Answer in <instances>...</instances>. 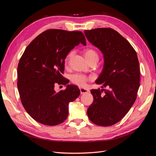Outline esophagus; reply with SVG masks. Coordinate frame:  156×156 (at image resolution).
<instances>
[{
    "instance_id": "esophagus-1",
    "label": "esophagus",
    "mask_w": 156,
    "mask_h": 156,
    "mask_svg": "<svg viewBox=\"0 0 156 156\" xmlns=\"http://www.w3.org/2000/svg\"><path fill=\"white\" fill-rule=\"evenodd\" d=\"M80 93L81 94H84V93H87L90 92L88 90H86V89H84V88H80Z\"/></svg>"
}]
</instances>
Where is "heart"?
<instances>
[{"instance_id":"b5f03b06","label":"heart","mask_w":156,"mask_h":156,"mask_svg":"<svg viewBox=\"0 0 156 156\" xmlns=\"http://www.w3.org/2000/svg\"><path fill=\"white\" fill-rule=\"evenodd\" d=\"M83 54L87 61L93 59H98V54L95 50H93V49H86V50L84 51ZM73 52H70L67 57H66V61H67L70 57L73 56ZM70 80L74 84H75V85H77L78 86H85L86 82L89 80V78H87L86 76L81 74H74L71 76Z\"/></svg>"}]
</instances>
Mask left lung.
<instances>
[{"label": "left lung", "instance_id": "obj_1", "mask_svg": "<svg viewBox=\"0 0 156 156\" xmlns=\"http://www.w3.org/2000/svg\"><path fill=\"white\" fill-rule=\"evenodd\" d=\"M84 34L103 53L104 59L103 70L95 81L101 84L102 89L91 90L93 102L87 109L88 118L97 126H112L125 116L136 99L140 86L136 53L130 43L112 29L86 30Z\"/></svg>", "mask_w": 156, "mask_h": 156}]
</instances>
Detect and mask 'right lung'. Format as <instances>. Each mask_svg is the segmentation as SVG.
<instances>
[{
	"instance_id": "right-lung-1",
	"label": "right lung",
	"mask_w": 156,
	"mask_h": 156,
	"mask_svg": "<svg viewBox=\"0 0 156 156\" xmlns=\"http://www.w3.org/2000/svg\"><path fill=\"white\" fill-rule=\"evenodd\" d=\"M80 43L86 45L81 31L50 29L40 34L27 47L17 66V88L21 103L31 117L46 126L63 123L69 105L80 94L77 86L66 83L61 75L65 59ZM66 85L56 92L55 84Z\"/></svg>"
}]
</instances>
